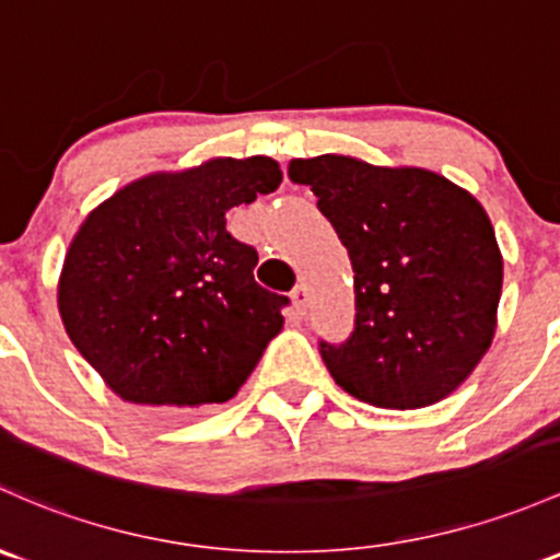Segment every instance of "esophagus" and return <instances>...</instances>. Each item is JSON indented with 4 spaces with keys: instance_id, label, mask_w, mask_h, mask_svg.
<instances>
[{
    "instance_id": "34e87169",
    "label": "esophagus",
    "mask_w": 560,
    "mask_h": 560,
    "mask_svg": "<svg viewBox=\"0 0 560 560\" xmlns=\"http://www.w3.org/2000/svg\"><path fill=\"white\" fill-rule=\"evenodd\" d=\"M290 298H292V305H295L298 316H305V287L303 284L295 287V290L290 292Z\"/></svg>"
}]
</instances>
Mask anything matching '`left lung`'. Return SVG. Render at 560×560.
I'll use <instances>...</instances> for the list:
<instances>
[{
    "label": "left lung",
    "mask_w": 560,
    "mask_h": 560,
    "mask_svg": "<svg viewBox=\"0 0 560 560\" xmlns=\"http://www.w3.org/2000/svg\"><path fill=\"white\" fill-rule=\"evenodd\" d=\"M354 265L357 325L322 343L329 375L375 408L440 402L472 375L497 335L504 262L478 198L419 166L351 155L295 158Z\"/></svg>",
    "instance_id": "obj_1"
}]
</instances>
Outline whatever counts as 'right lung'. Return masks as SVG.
<instances>
[{
    "label": "right lung",
    "mask_w": 560,
    "mask_h": 560,
    "mask_svg": "<svg viewBox=\"0 0 560 560\" xmlns=\"http://www.w3.org/2000/svg\"><path fill=\"white\" fill-rule=\"evenodd\" d=\"M279 185L273 158H209L128 182L85 217L58 314L117 397L201 408L244 386L290 298L257 284V252L228 233L225 214Z\"/></svg>",
    "instance_id": "add662e5"
}]
</instances>
